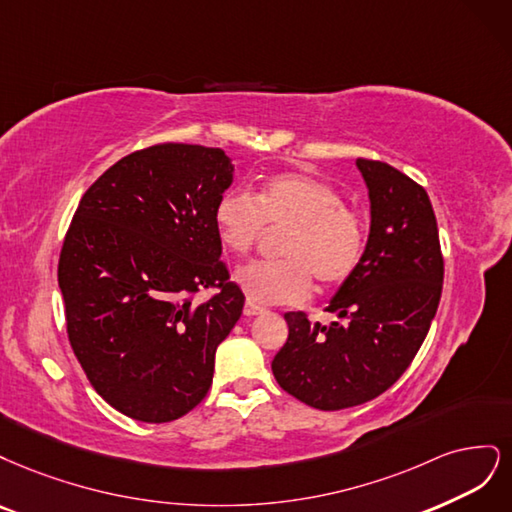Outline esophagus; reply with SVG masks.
<instances>
[{"mask_svg":"<svg viewBox=\"0 0 512 512\" xmlns=\"http://www.w3.org/2000/svg\"><path fill=\"white\" fill-rule=\"evenodd\" d=\"M261 312H263V308L253 304V302L244 304V317H255V315H261Z\"/></svg>","mask_w":512,"mask_h":512,"instance_id":"1","label":"esophagus"}]
</instances>
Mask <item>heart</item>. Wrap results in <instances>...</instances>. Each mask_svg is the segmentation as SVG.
I'll use <instances>...</instances> for the list:
<instances>
[{"label":"heart","mask_w":512,"mask_h":512,"mask_svg":"<svg viewBox=\"0 0 512 512\" xmlns=\"http://www.w3.org/2000/svg\"><path fill=\"white\" fill-rule=\"evenodd\" d=\"M214 225L227 251L249 253L272 229H289L276 261H251L234 280L259 304H298L319 287H338L359 268L366 251V223L344 206V197L325 180L300 172L270 176L253 197L225 191L214 206Z\"/></svg>","instance_id":"heart-1"}]
</instances>
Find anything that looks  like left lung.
I'll return each instance as SVG.
<instances>
[{
	"label": "left lung",
	"mask_w": 512,
	"mask_h": 512,
	"mask_svg": "<svg viewBox=\"0 0 512 512\" xmlns=\"http://www.w3.org/2000/svg\"><path fill=\"white\" fill-rule=\"evenodd\" d=\"M370 200V234L355 274L329 300L344 323L287 312L289 338L272 359L278 385L319 408L359 406L415 359L436 317L444 261L425 189L383 161L355 159Z\"/></svg>",
	"instance_id": "1"
}]
</instances>
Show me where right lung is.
Wrapping results in <instances>:
<instances>
[{"mask_svg":"<svg viewBox=\"0 0 512 512\" xmlns=\"http://www.w3.org/2000/svg\"><path fill=\"white\" fill-rule=\"evenodd\" d=\"M232 183L221 148L168 142L114 163L78 204L59 257L68 336L93 389L131 419L168 423L200 404L242 315L214 225ZM208 286L220 291L193 303Z\"/></svg>","mask_w":512,"mask_h":512,"instance_id":"right-lung-1","label":"right lung"}]
</instances>
